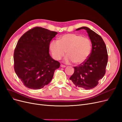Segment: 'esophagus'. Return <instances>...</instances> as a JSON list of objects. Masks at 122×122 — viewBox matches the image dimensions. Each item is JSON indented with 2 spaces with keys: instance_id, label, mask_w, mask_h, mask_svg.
I'll use <instances>...</instances> for the list:
<instances>
[{
  "instance_id": "34e87169",
  "label": "esophagus",
  "mask_w": 122,
  "mask_h": 122,
  "mask_svg": "<svg viewBox=\"0 0 122 122\" xmlns=\"http://www.w3.org/2000/svg\"><path fill=\"white\" fill-rule=\"evenodd\" d=\"M61 68H65L66 66H65V65H62V64H61Z\"/></svg>"
}]
</instances>
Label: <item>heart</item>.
Here are the masks:
<instances>
[{
  "label": "heart",
  "mask_w": 122,
  "mask_h": 122,
  "mask_svg": "<svg viewBox=\"0 0 122 122\" xmlns=\"http://www.w3.org/2000/svg\"><path fill=\"white\" fill-rule=\"evenodd\" d=\"M50 49L53 57L60 60L65 55L68 56L66 62L73 61L80 64L86 61L90 56L92 50V43L87 37L75 34H68L61 36L60 40L51 42Z\"/></svg>",
  "instance_id": "1"
}]
</instances>
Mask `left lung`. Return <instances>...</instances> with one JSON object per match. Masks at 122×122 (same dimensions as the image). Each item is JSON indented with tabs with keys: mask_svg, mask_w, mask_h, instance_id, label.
<instances>
[{
	"mask_svg": "<svg viewBox=\"0 0 122 122\" xmlns=\"http://www.w3.org/2000/svg\"><path fill=\"white\" fill-rule=\"evenodd\" d=\"M82 29L86 30L91 40L92 51L86 61L74 67V72L70 80L77 87L91 90L97 86L99 80L105 75L108 54L105 44L100 36L87 27H80L76 30Z\"/></svg>",
	"mask_w": 122,
	"mask_h": 122,
	"instance_id": "left-lung-1",
	"label": "left lung"
}]
</instances>
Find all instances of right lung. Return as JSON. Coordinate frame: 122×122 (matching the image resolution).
Wrapping results in <instances>:
<instances>
[{"label": "right lung", "mask_w": 122, "mask_h": 122, "mask_svg": "<svg viewBox=\"0 0 122 122\" xmlns=\"http://www.w3.org/2000/svg\"><path fill=\"white\" fill-rule=\"evenodd\" d=\"M57 34L36 26L24 34L18 41L14 53L15 73L24 86L41 89L52 80L60 63L49 53L50 41Z\"/></svg>", "instance_id": "right-lung-1"}]
</instances>
